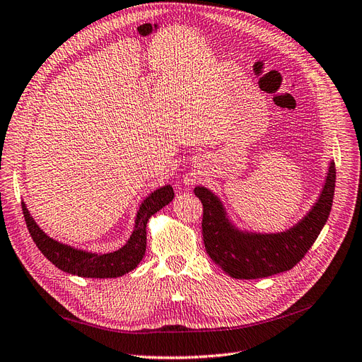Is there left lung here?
Returning <instances> with one entry per match:
<instances>
[{
	"instance_id": "8db88e82",
	"label": "left lung",
	"mask_w": 362,
	"mask_h": 362,
	"mask_svg": "<svg viewBox=\"0 0 362 362\" xmlns=\"http://www.w3.org/2000/svg\"><path fill=\"white\" fill-rule=\"evenodd\" d=\"M336 186V167L329 161L322 191L306 216L284 230L260 233L235 226L223 202L204 186L194 192L201 199L202 238L211 260L237 279H256L290 271L300 262L322 230L332 211Z\"/></svg>"
}]
</instances>
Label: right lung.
Returning <instances> with one entry per match:
<instances>
[{"label": "right lung", "mask_w": 362, "mask_h": 362, "mask_svg": "<svg viewBox=\"0 0 362 362\" xmlns=\"http://www.w3.org/2000/svg\"><path fill=\"white\" fill-rule=\"evenodd\" d=\"M175 198V192L170 185L148 195L136 214L134 229L129 241L121 248L111 253H91L87 250H78L68 244H62L50 238L30 216L26 204L22 202V210L28 230L41 253L49 259L60 271L78 275L83 278H117L129 274L140 260L144 259L146 251V225L152 214L160 211Z\"/></svg>", "instance_id": "right-lung-1"}]
</instances>
